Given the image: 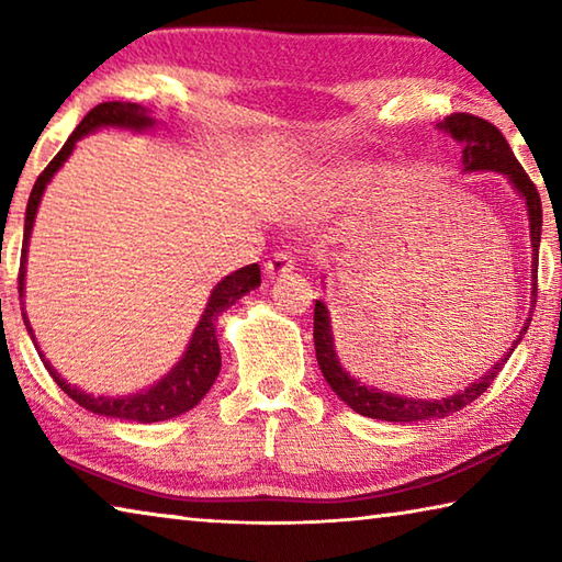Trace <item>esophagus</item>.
Returning <instances> with one entry per match:
<instances>
[{
    "mask_svg": "<svg viewBox=\"0 0 562 562\" xmlns=\"http://www.w3.org/2000/svg\"><path fill=\"white\" fill-rule=\"evenodd\" d=\"M294 268H297V260H294L290 252H278L265 262V272H268V278H282V274H290Z\"/></svg>",
    "mask_w": 562,
    "mask_h": 562,
    "instance_id": "obj_1",
    "label": "esophagus"
}]
</instances>
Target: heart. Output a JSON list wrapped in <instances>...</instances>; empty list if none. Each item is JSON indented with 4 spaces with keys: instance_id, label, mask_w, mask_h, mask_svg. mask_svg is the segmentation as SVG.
Instances as JSON below:
<instances>
[{
    "instance_id": "1",
    "label": "heart",
    "mask_w": 562,
    "mask_h": 562,
    "mask_svg": "<svg viewBox=\"0 0 562 562\" xmlns=\"http://www.w3.org/2000/svg\"><path fill=\"white\" fill-rule=\"evenodd\" d=\"M361 180H364V168L357 164L312 170V173H304L294 180L290 188V203L294 213L300 215L327 211V207L337 205L341 198H347L351 190L359 188Z\"/></svg>"
}]
</instances>
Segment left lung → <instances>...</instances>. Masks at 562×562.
<instances>
[{
	"instance_id": "8db88e82",
	"label": "left lung",
	"mask_w": 562,
	"mask_h": 562,
	"mask_svg": "<svg viewBox=\"0 0 562 562\" xmlns=\"http://www.w3.org/2000/svg\"><path fill=\"white\" fill-rule=\"evenodd\" d=\"M439 131L449 133V136L461 144V170L463 173H503L508 178L513 190L520 195V201L526 203L528 211V225H530V247H532V270H530V310L536 307L538 297V250H540V231H543V207H540V195L532 180L528 178L526 170L513 156L508 140L503 138V133L493 126V123L483 121L471 113H453L446 116L439 123ZM530 317L526 325L518 331V337L513 339V347L503 355L488 372L475 379L465 389L443 398H414V396H398L392 392H382V389L361 384L359 379L351 376L337 357L335 349V331H331V317L327 304L317 300L315 302V351H317V364L322 369V376L327 379L341 402L349 408H355L357 414L379 418V422H394V424H416V422H434V418L451 416L459 412L465 404H471L491 386L493 379L506 364L513 349L520 345L522 335L528 331Z\"/></svg>"
}]
</instances>
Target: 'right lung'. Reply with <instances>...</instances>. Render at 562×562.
Masks as SVG:
<instances>
[{
    "instance_id": "add662e5",
    "label": "right lung",
    "mask_w": 562,
    "mask_h": 562,
    "mask_svg": "<svg viewBox=\"0 0 562 562\" xmlns=\"http://www.w3.org/2000/svg\"><path fill=\"white\" fill-rule=\"evenodd\" d=\"M158 126V119L150 116V111L140 103L131 101H103L99 106H93L87 116L81 119L79 126L74 128L69 140L61 146L59 154L54 156L49 166L42 170V176L36 178L32 188L30 203H26V215H24V243H22V262H19V300H24V278H26V252H30V237L34 231V217L40 211V203L44 198L46 186L52 183L56 170H59L69 156L74 154L76 140L89 136L93 131L101 128H121V131H133V133H148ZM260 288V265H245V268L235 270L215 284L211 297L203 310L201 319H198V327L190 335L188 347L183 357L176 361V367L170 372L158 379V382L150 384L148 389H140L136 394H123V396H93L83 389L74 386L66 382V379L56 372L52 361L44 357L34 339V329L30 325V317L22 312L26 331L34 341L36 351L44 361L46 372L54 376V382L59 384L66 396H71L76 404L89 408V412L109 418H121V422H138V424H156V422H168V418L180 416L190 412V408L198 406V402L211 392L213 382L221 374V347H217V317L223 315L225 310H231L233 304L245 297L247 292ZM24 310V307H22Z\"/></svg>"
}]
</instances>
